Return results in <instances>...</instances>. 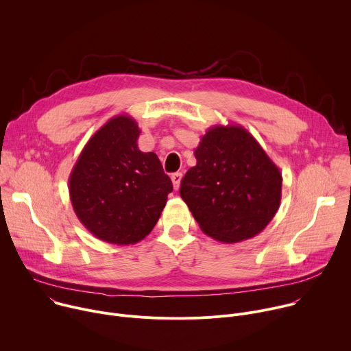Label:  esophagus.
Wrapping results in <instances>:
<instances>
[{"instance_id": "esophagus-1", "label": "esophagus", "mask_w": 351, "mask_h": 351, "mask_svg": "<svg viewBox=\"0 0 351 351\" xmlns=\"http://www.w3.org/2000/svg\"><path fill=\"white\" fill-rule=\"evenodd\" d=\"M171 179H172V183H173V187H175V190H178V189H179V186H180L182 173H180V172H176V173H173V175L171 176Z\"/></svg>"}]
</instances>
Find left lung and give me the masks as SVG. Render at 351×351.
I'll return each mask as SVG.
<instances>
[{
  "mask_svg": "<svg viewBox=\"0 0 351 351\" xmlns=\"http://www.w3.org/2000/svg\"><path fill=\"white\" fill-rule=\"evenodd\" d=\"M194 157L180 197L199 229L222 243L263 232L280 206L282 173L253 134L240 125L211 126Z\"/></svg>",
  "mask_w": 351,
  "mask_h": 351,
  "instance_id": "left-lung-1",
  "label": "left lung"
}]
</instances>
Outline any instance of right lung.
<instances>
[{"label": "right lung", "mask_w": 351, "mask_h": 351, "mask_svg": "<svg viewBox=\"0 0 351 351\" xmlns=\"http://www.w3.org/2000/svg\"><path fill=\"white\" fill-rule=\"evenodd\" d=\"M140 129L117 115L87 141L69 176L73 211L97 239L129 245L153 230L173 190L156 153H143Z\"/></svg>", "instance_id": "right-lung-1"}]
</instances>
